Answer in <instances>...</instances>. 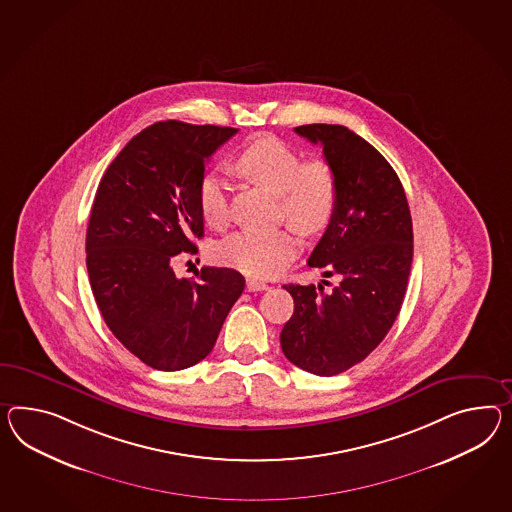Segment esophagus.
<instances>
[{"label": "esophagus", "instance_id": "1", "mask_svg": "<svg viewBox=\"0 0 512 512\" xmlns=\"http://www.w3.org/2000/svg\"><path fill=\"white\" fill-rule=\"evenodd\" d=\"M267 288H269V286H267L265 282L254 280V278H249V280H247V291H263V289Z\"/></svg>", "mask_w": 512, "mask_h": 512}]
</instances>
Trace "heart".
Here are the masks:
<instances>
[{
    "instance_id": "obj_1",
    "label": "heart",
    "mask_w": 512,
    "mask_h": 512,
    "mask_svg": "<svg viewBox=\"0 0 512 512\" xmlns=\"http://www.w3.org/2000/svg\"><path fill=\"white\" fill-rule=\"evenodd\" d=\"M239 176L278 195L282 215L304 236L327 228L338 208V176L325 159L302 161L301 156L271 135L245 146L234 159ZM198 208L213 228L230 221V187L221 174L206 172L198 184ZM299 241L291 230H243L226 237L217 258L226 265L258 278L275 276L295 258Z\"/></svg>"
}]
</instances>
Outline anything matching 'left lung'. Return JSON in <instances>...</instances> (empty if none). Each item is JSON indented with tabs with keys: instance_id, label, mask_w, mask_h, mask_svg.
Returning a JSON list of instances; mask_svg holds the SVG:
<instances>
[{
	"instance_id": "1",
	"label": "left lung",
	"mask_w": 512,
	"mask_h": 512,
	"mask_svg": "<svg viewBox=\"0 0 512 512\" xmlns=\"http://www.w3.org/2000/svg\"><path fill=\"white\" fill-rule=\"evenodd\" d=\"M295 132L323 146L338 176V208L308 265L340 282L330 291L284 286L295 310L280 345L291 364L332 377L362 362L394 325L412 265V217L399 176L366 139L338 124Z\"/></svg>"
}]
</instances>
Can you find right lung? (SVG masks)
I'll list each match as a JSON object with an SVG mask.
<instances>
[{
  "instance_id": "1",
  "label": "right lung",
  "mask_w": 512,
  "mask_h": 512,
  "mask_svg": "<svg viewBox=\"0 0 512 512\" xmlns=\"http://www.w3.org/2000/svg\"><path fill=\"white\" fill-rule=\"evenodd\" d=\"M236 133L156 122L120 150L94 197L85 243L92 295L115 338L159 371L204 360L245 289L228 267H202L198 280L172 271L204 236L197 193L206 161Z\"/></svg>"
}]
</instances>
